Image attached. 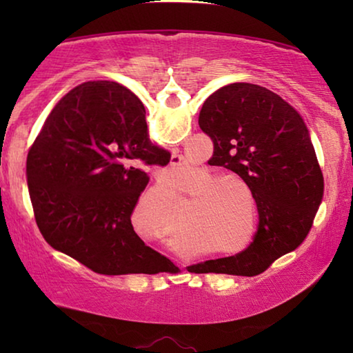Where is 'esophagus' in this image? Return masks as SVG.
Here are the masks:
<instances>
[{
	"label": "esophagus",
	"instance_id": "1",
	"mask_svg": "<svg viewBox=\"0 0 353 353\" xmlns=\"http://www.w3.org/2000/svg\"><path fill=\"white\" fill-rule=\"evenodd\" d=\"M172 167H180L181 165V156L178 152L172 154Z\"/></svg>",
	"mask_w": 353,
	"mask_h": 353
}]
</instances>
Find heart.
Wrapping results in <instances>:
<instances>
[{"label": "heart", "instance_id": "heart-1", "mask_svg": "<svg viewBox=\"0 0 353 353\" xmlns=\"http://www.w3.org/2000/svg\"><path fill=\"white\" fill-rule=\"evenodd\" d=\"M212 174L214 172L210 170L201 172V178L205 180L194 188L192 197H201L190 212L188 225L197 233L205 234L214 244H238L248 230V219L240 216L245 212L240 188L249 197H252V190L243 176L234 173L214 177ZM238 252H243V249H238Z\"/></svg>", "mask_w": 353, "mask_h": 353}]
</instances>
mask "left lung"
<instances>
[{
    "instance_id": "1",
    "label": "left lung",
    "mask_w": 353,
    "mask_h": 353,
    "mask_svg": "<svg viewBox=\"0 0 353 353\" xmlns=\"http://www.w3.org/2000/svg\"><path fill=\"white\" fill-rule=\"evenodd\" d=\"M199 127L214 141V165L250 185L259 228L243 252L199 263V273L260 274L307 238L323 199V173L310 134L281 96L231 83L202 104Z\"/></svg>"
}]
</instances>
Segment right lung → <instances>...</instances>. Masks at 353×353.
<instances>
[{
  "instance_id": "right-lung-1",
  "label": "right lung",
  "mask_w": 353,
  "mask_h": 353,
  "mask_svg": "<svg viewBox=\"0 0 353 353\" xmlns=\"http://www.w3.org/2000/svg\"><path fill=\"white\" fill-rule=\"evenodd\" d=\"M170 152L149 141L141 101L115 81H86L48 115L27 156L33 214L46 243L101 274H154L157 252L132 214Z\"/></svg>"
}]
</instances>
